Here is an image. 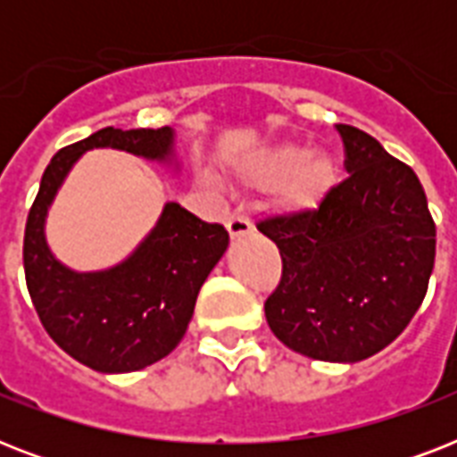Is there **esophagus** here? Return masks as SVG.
Segmentation results:
<instances>
[{
  "mask_svg": "<svg viewBox=\"0 0 457 457\" xmlns=\"http://www.w3.org/2000/svg\"><path fill=\"white\" fill-rule=\"evenodd\" d=\"M228 232L232 239H239V237H246L253 232V225H251L249 218H244V215H232L228 220Z\"/></svg>",
  "mask_w": 457,
  "mask_h": 457,
  "instance_id": "34e87169",
  "label": "esophagus"
}]
</instances>
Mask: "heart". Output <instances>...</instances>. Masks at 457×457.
Returning a JSON list of instances; mask_svg holds the SVG:
<instances>
[{
    "label": "heart",
    "instance_id": "heart-1",
    "mask_svg": "<svg viewBox=\"0 0 457 457\" xmlns=\"http://www.w3.org/2000/svg\"><path fill=\"white\" fill-rule=\"evenodd\" d=\"M237 172L249 185H282L278 206L287 213H301L318 206L332 189L337 161L327 152L311 154L299 145H275L242 158Z\"/></svg>",
    "mask_w": 457,
    "mask_h": 457
}]
</instances>
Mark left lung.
I'll use <instances>...</instances> for the list:
<instances>
[{
  "label": "left lung",
  "instance_id": "1",
  "mask_svg": "<svg viewBox=\"0 0 457 457\" xmlns=\"http://www.w3.org/2000/svg\"><path fill=\"white\" fill-rule=\"evenodd\" d=\"M348 178L318 208L258 225L282 256L265 301L272 334L315 361L358 362L386 348L425 299L436 228L411 165L368 132L337 125Z\"/></svg>",
  "mask_w": 457,
  "mask_h": 457
}]
</instances>
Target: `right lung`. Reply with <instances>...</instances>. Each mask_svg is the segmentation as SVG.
Masks as SVG:
<instances>
[{
	"mask_svg": "<svg viewBox=\"0 0 457 457\" xmlns=\"http://www.w3.org/2000/svg\"><path fill=\"white\" fill-rule=\"evenodd\" d=\"M92 149H118L175 170L179 161L172 128H104L52 158L25 222V282L45 329L78 362L118 375L154 365L182 341L229 235L168 201L152 232L120 263L92 272L63 265L46 244V213L71 168Z\"/></svg>",
	"mask_w": 457,
	"mask_h": 457,
	"instance_id": "right-lung-1",
	"label": "right lung"
}]
</instances>
